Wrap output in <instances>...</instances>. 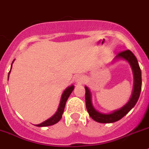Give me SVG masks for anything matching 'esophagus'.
Returning a JSON list of instances; mask_svg holds the SVG:
<instances>
[{"mask_svg":"<svg viewBox=\"0 0 149 149\" xmlns=\"http://www.w3.org/2000/svg\"><path fill=\"white\" fill-rule=\"evenodd\" d=\"M74 80L78 84H81V83H82L84 81V77L81 75H76L74 77Z\"/></svg>","mask_w":149,"mask_h":149,"instance_id":"esophagus-1","label":"esophagus"}]
</instances>
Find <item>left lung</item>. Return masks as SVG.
Masks as SVG:
<instances>
[{
	"instance_id": "1",
	"label": "left lung",
	"mask_w": 149,
	"mask_h": 149,
	"mask_svg": "<svg viewBox=\"0 0 149 149\" xmlns=\"http://www.w3.org/2000/svg\"><path fill=\"white\" fill-rule=\"evenodd\" d=\"M115 59H124L129 63L131 68L132 69L134 74V89L133 93L131 95V99L125 104L123 108L120 109L113 111L111 113H102L96 111L93 106L91 102V93L88 87H84L85 88V104L86 108L91 117L96 122L100 123H112L114 122L121 120L122 118L127 114L132 108L134 107L136 103L137 102L138 99L140 97V92L142 88V76L141 70H140L139 64L136 58L135 57L133 53L129 50H125L118 53L115 57Z\"/></svg>"
}]
</instances>
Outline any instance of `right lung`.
<instances>
[{
  "mask_svg": "<svg viewBox=\"0 0 149 149\" xmlns=\"http://www.w3.org/2000/svg\"><path fill=\"white\" fill-rule=\"evenodd\" d=\"M10 71H11V70H9V74L10 73ZM8 79H9V76H8ZM73 89H74V86H73V85H71V86H70L68 87V88H66V89L65 90V91L63 92L62 96H61V101H60L59 106H58V110H57V111H56V113H55L53 116H51V117L49 118V119L47 120L46 121L43 122V123H40V124L38 125H36V126H38V127L49 126V125H53L58 123V122L61 120V117H62V114L63 113H64V110H65L66 102L67 100H68V97L70 96V93H72V91H73Z\"/></svg>",
  "mask_w": 149,
  "mask_h": 149,
  "instance_id": "right-lung-1",
  "label": "right lung"
}]
</instances>
